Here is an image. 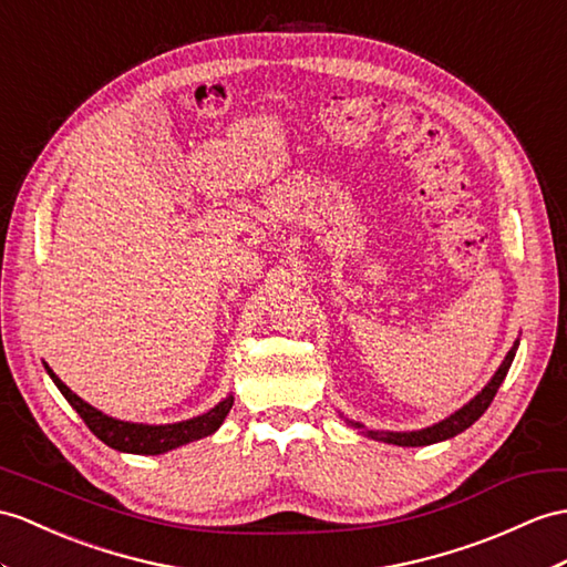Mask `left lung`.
Instances as JSON below:
<instances>
[{"instance_id":"8db88e82","label":"left lung","mask_w":567,"mask_h":567,"mask_svg":"<svg viewBox=\"0 0 567 567\" xmlns=\"http://www.w3.org/2000/svg\"><path fill=\"white\" fill-rule=\"evenodd\" d=\"M515 351H517V341L515 347L509 349V353L505 355L503 365L498 368V372H495L493 380L483 388V392L478 396H474L472 402H468L464 409H460L457 413H452L450 419L440 421L431 427H423V431H413V433H382V431H365L368 437L372 440H382V443H390V445H402V447H421V445H433V443H440V440H447V437H454L460 435L462 431H466L468 425H474L481 416L483 411H486L493 402V396L498 394L501 384L507 375L509 365H513V358H515ZM355 427H361L358 423H353Z\"/></svg>"}]
</instances>
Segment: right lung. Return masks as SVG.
Instances as JSON below:
<instances>
[{"label":"right lung","mask_w":567,"mask_h":567,"mask_svg":"<svg viewBox=\"0 0 567 567\" xmlns=\"http://www.w3.org/2000/svg\"><path fill=\"white\" fill-rule=\"evenodd\" d=\"M48 368V365H45ZM52 382L58 384L60 392L64 394V399L69 404L76 409V413L84 423L89 425V431L103 440L107 447L120 450V452H132V454H161L168 452L173 447L187 445L192 440H199L212 435L216 427L224 423V419L228 416V411L233 406V396H226L224 402L218 406H214L209 413L204 416L189 419L183 423H171V425H144V423H124V421H115L105 416L99 409H93L91 404H86L84 399L76 396L66 384L54 375V372L48 368Z\"/></svg>","instance_id":"add662e5"}]
</instances>
